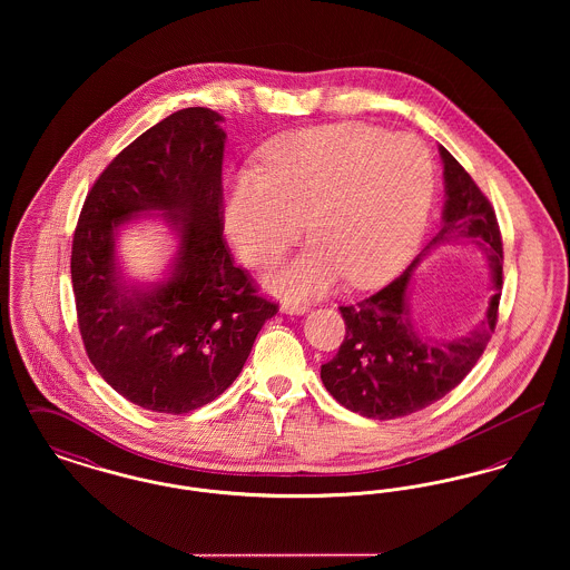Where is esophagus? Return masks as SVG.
Instances as JSON below:
<instances>
[{
    "mask_svg": "<svg viewBox=\"0 0 570 570\" xmlns=\"http://www.w3.org/2000/svg\"><path fill=\"white\" fill-rule=\"evenodd\" d=\"M282 309H284L286 314H297V316H301V314H305L309 307H307L305 303H291V301H286V303L282 305Z\"/></svg>",
    "mask_w": 570,
    "mask_h": 570,
    "instance_id": "34e87169",
    "label": "esophagus"
}]
</instances>
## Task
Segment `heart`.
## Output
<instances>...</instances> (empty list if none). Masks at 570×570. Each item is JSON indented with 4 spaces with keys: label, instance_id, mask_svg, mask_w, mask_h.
Listing matches in <instances>:
<instances>
[{
    "label": "heart",
    "instance_id": "heart-1",
    "mask_svg": "<svg viewBox=\"0 0 570 570\" xmlns=\"http://www.w3.org/2000/svg\"><path fill=\"white\" fill-rule=\"evenodd\" d=\"M265 163L267 173L245 168L230 179L224 224L245 261L267 269L305 219L312 242L275 279L284 295H323L344 275L354 286H376L425 230L434 166L414 136L331 124L282 136Z\"/></svg>",
    "mask_w": 570,
    "mask_h": 570
}]
</instances>
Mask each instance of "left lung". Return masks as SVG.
I'll return each mask as SVG.
<instances>
[{"mask_svg":"<svg viewBox=\"0 0 570 570\" xmlns=\"http://www.w3.org/2000/svg\"><path fill=\"white\" fill-rule=\"evenodd\" d=\"M444 209L434 239L376 295L342 305L346 337L321 367L326 391L367 419H400L442 400L470 374L498 323L502 295V237L488 196L444 147ZM474 244L489 256L494 295L487 318L468 336L435 343L420 335L409 316L406 288L415 265L446 243Z\"/></svg>","mask_w":570,"mask_h":570,"instance_id":"left-lung-1","label":"left lung"}]
</instances>
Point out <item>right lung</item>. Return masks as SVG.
Masks as SVG:
<instances>
[{
  "label": "right lung",
  "instance_id": "obj_1",
  "mask_svg": "<svg viewBox=\"0 0 570 570\" xmlns=\"http://www.w3.org/2000/svg\"><path fill=\"white\" fill-rule=\"evenodd\" d=\"M216 110L168 115L130 142L87 194L72 239L82 344L110 386L136 406L186 414L222 395L277 305L235 267L222 237L226 135ZM163 210L180 237L171 275L147 289L120 275L114 237Z\"/></svg>",
  "mask_w": 570,
  "mask_h": 570
}]
</instances>
